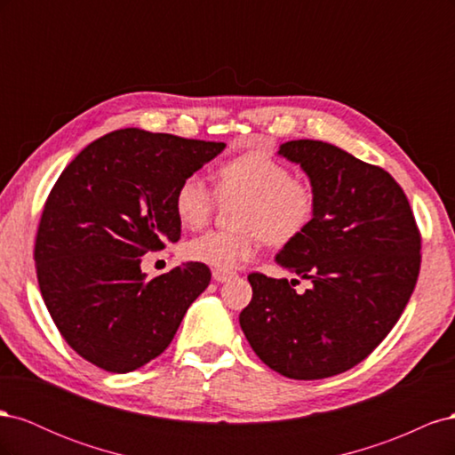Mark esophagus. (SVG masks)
Instances as JSON below:
<instances>
[{
  "label": "esophagus",
  "mask_w": 455,
  "mask_h": 455,
  "mask_svg": "<svg viewBox=\"0 0 455 455\" xmlns=\"http://www.w3.org/2000/svg\"><path fill=\"white\" fill-rule=\"evenodd\" d=\"M235 275H237L235 271H229V269H214L212 271V279L218 281V283H226V281L235 277Z\"/></svg>",
  "instance_id": "obj_1"
}]
</instances>
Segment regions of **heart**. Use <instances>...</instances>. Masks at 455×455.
Masks as SVG:
<instances>
[{
  "mask_svg": "<svg viewBox=\"0 0 455 455\" xmlns=\"http://www.w3.org/2000/svg\"><path fill=\"white\" fill-rule=\"evenodd\" d=\"M220 201L241 199L235 211L237 229H212L189 239L184 256L216 269H231L258 254L266 241L288 244L315 220L319 196L306 176L291 174L279 159L261 151H246L220 164L214 189L199 174L178 184L172 204L176 218L189 229L209 222Z\"/></svg>",
  "mask_w": 455,
  "mask_h": 455,
  "instance_id": "b5f03b06",
  "label": "heart"
}]
</instances>
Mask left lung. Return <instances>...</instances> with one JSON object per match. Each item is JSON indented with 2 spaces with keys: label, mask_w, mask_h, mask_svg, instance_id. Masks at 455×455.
I'll list each match as a JSON object with an SVG mask.
<instances>
[{
  "label": "left lung",
  "mask_w": 455,
  "mask_h": 455,
  "mask_svg": "<svg viewBox=\"0 0 455 455\" xmlns=\"http://www.w3.org/2000/svg\"><path fill=\"white\" fill-rule=\"evenodd\" d=\"M279 154L301 164L319 196L313 224L277 256L313 286L298 294L254 271L239 323L271 370L323 379L364 361L401 319L418 283L421 233L381 167L321 140H291Z\"/></svg>",
  "instance_id": "8db88e82"
}]
</instances>
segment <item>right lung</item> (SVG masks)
<instances>
[{
    "mask_svg": "<svg viewBox=\"0 0 455 455\" xmlns=\"http://www.w3.org/2000/svg\"><path fill=\"white\" fill-rule=\"evenodd\" d=\"M224 142L119 129L89 144L54 182L36 233L41 296L79 356L114 374L169 347L211 269L188 261L146 281L140 256L180 239L172 197Z\"/></svg>",
    "mask_w": 455,
    "mask_h": 455,
    "instance_id": "right-lung-1",
    "label": "right lung"
}]
</instances>
